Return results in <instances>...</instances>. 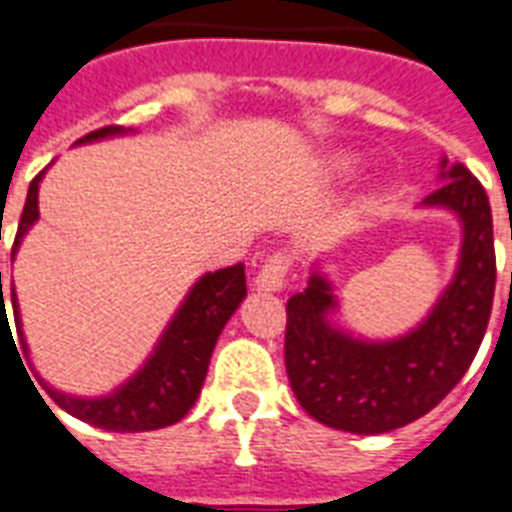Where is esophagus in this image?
<instances>
[{
	"label": "esophagus",
	"instance_id": "esophagus-1",
	"mask_svg": "<svg viewBox=\"0 0 512 512\" xmlns=\"http://www.w3.org/2000/svg\"><path fill=\"white\" fill-rule=\"evenodd\" d=\"M287 266H290V259H287L285 253H272L261 264L259 274H256V287L264 290V293H277V290H282L285 287Z\"/></svg>",
	"mask_w": 512,
	"mask_h": 512
}]
</instances>
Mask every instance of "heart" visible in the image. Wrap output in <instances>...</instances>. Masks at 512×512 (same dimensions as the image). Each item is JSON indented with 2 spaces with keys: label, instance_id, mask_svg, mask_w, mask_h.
<instances>
[{
  "label": "heart",
  "instance_id": "heart-1",
  "mask_svg": "<svg viewBox=\"0 0 512 512\" xmlns=\"http://www.w3.org/2000/svg\"><path fill=\"white\" fill-rule=\"evenodd\" d=\"M353 167H356V156L350 154H340L329 162V172L335 177H348L353 172Z\"/></svg>",
  "mask_w": 512,
  "mask_h": 512
}]
</instances>
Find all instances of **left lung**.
Returning <instances> with one entry per match:
<instances>
[{"instance_id":"1","label":"left lung","mask_w":512,"mask_h":512,"mask_svg":"<svg viewBox=\"0 0 512 512\" xmlns=\"http://www.w3.org/2000/svg\"><path fill=\"white\" fill-rule=\"evenodd\" d=\"M439 180L421 206L453 211L463 238L453 280L418 327L395 340L335 327V287L316 266L306 290L287 301V379L303 411L332 429L384 434L411 424L463 379L484 340L497 280L487 190L447 156Z\"/></svg>"}]
</instances>
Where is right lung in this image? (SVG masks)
I'll list each match as a JSON object with an SVG mask.
<instances>
[{
	"label": "right lung",
	"instance_id": "obj_1",
	"mask_svg": "<svg viewBox=\"0 0 512 512\" xmlns=\"http://www.w3.org/2000/svg\"><path fill=\"white\" fill-rule=\"evenodd\" d=\"M125 133H133V130H125L120 125H109V128L83 135L78 143L101 141V138H112V135ZM44 172H38L33 177L31 188H28V198H25L23 217H20L12 256L18 253L25 232L36 225L38 183H41ZM10 290L20 345H23V353L28 356L23 324H20L18 295H15V287H10ZM0 298V327L2 324L10 327V322L4 319L7 316L4 293H0ZM243 298H246V266L235 264L227 266V269H217V272H206L196 285L190 287V293L185 295L180 308H177L175 316L167 324V329L159 337V342H156L154 353L146 358V363L135 371L128 382L120 384L109 395H101V398H73V395L54 390L49 384H44L46 392H49V398L62 411L80 418V421H86V424L107 429V432H151V429H164V426L177 424L193 408L198 395H201L206 371H209L211 350L217 345L225 324L230 322V316L243 303Z\"/></svg>",
	"mask_w": 512,
	"mask_h": 512
}]
</instances>
